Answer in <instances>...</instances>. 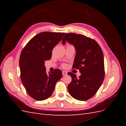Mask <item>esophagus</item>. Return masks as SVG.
I'll list each match as a JSON object with an SVG mask.
<instances>
[{
    "label": "esophagus",
    "instance_id": "1",
    "mask_svg": "<svg viewBox=\"0 0 126 126\" xmlns=\"http://www.w3.org/2000/svg\"><path fill=\"white\" fill-rule=\"evenodd\" d=\"M62 74H63V76H64L67 74V71H62Z\"/></svg>",
    "mask_w": 126,
    "mask_h": 126
}]
</instances>
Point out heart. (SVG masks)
<instances>
[{"label": "heart", "mask_w": 126, "mask_h": 126, "mask_svg": "<svg viewBox=\"0 0 126 126\" xmlns=\"http://www.w3.org/2000/svg\"><path fill=\"white\" fill-rule=\"evenodd\" d=\"M63 67L65 66V64H63Z\"/></svg>", "instance_id": "heart-1"}]
</instances>
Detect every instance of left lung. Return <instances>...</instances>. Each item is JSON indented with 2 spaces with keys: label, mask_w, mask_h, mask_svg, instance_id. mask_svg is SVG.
<instances>
[{
  "label": "left lung",
  "mask_w": 126,
  "mask_h": 126,
  "mask_svg": "<svg viewBox=\"0 0 126 126\" xmlns=\"http://www.w3.org/2000/svg\"><path fill=\"white\" fill-rule=\"evenodd\" d=\"M66 41L73 45L76 55L72 65L79 69L81 75L69 72L71 82L68 86L69 94L76 99L85 101L96 94L105 78L104 55L100 46L94 39L80 34L68 33L63 38V44Z\"/></svg>",
  "instance_id": "obj_1"
}]
</instances>
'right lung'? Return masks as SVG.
Returning a JSON list of instances; mask_svg holds the SVG:
<instances>
[{
	"label": "right lung",
	"instance_id": "obj_1",
	"mask_svg": "<svg viewBox=\"0 0 126 126\" xmlns=\"http://www.w3.org/2000/svg\"><path fill=\"white\" fill-rule=\"evenodd\" d=\"M64 32H42L30 40L19 58L20 78L27 93L38 101L47 99L62 78V71L56 69L47 74L45 61L51 58L52 50L62 39Z\"/></svg>",
	"mask_w": 126,
	"mask_h": 126
}]
</instances>
